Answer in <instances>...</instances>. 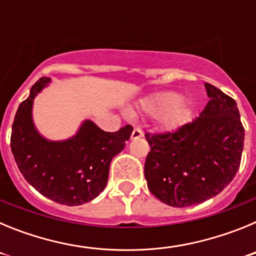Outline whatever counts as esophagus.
Segmentation results:
<instances>
[{
  "label": "esophagus",
  "mask_w": 256,
  "mask_h": 256,
  "mask_svg": "<svg viewBox=\"0 0 256 256\" xmlns=\"http://www.w3.org/2000/svg\"><path fill=\"white\" fill-rule=\"evenodd\" d=\"M141 137H144V132H142L140 128H134L132 132V136H130V138L137 140V138H141Z\"/></svg>",
  "instance_id": "esophagus-1"
}]
</instances>
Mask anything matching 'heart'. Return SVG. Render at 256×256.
Segmentation results:
<instances>
[{
  "label": "heart",
  "mask_w": 256,
  "mask_h": 256,
  "mask_svg": "<svg viewBox=\"0 0 256 256\" xmlns=\"http://www.w3.org/2000/svg\"><path fill=\"white\" fill-rule=\"evenodd\" d=\"M141 110L150 116L160 118L164 128L169 130H178L190 118L183 97L176 92H160L148 97L141 102Z\"/></svg>",
  "instance_id": "b5f03b06"
}]
</instances>
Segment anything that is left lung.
Masks as SVG:
<instances>
[{"instance_id": "left-lung-1", "label": "left lung", "mask_w": 256, "mask_h": 256, "mask_svg": "<svg viewBox=\"0 0 256 256\" xmlns=\"http://www.w3.org/2000/svg\"><path fill=\"white\" fill-rule=\"evenodd\" d=\"M209 102L176 132L146 133L144 178L156 198L174 208L200 204L230 183L240 168L245 130L236 101L205 83Z\"/></svg>"}]
</instances>
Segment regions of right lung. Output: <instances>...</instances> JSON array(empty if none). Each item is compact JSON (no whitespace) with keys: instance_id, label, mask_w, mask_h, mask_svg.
<instances>
[{"instance_id":"right-lung-1","label":"right lung","mask_w":256,"mask_h":256,"mask_svg":"<svg viewBox=\"0 0 256 256\" xmlns=\"http://www.w3.org/2000/svg\"><path fill=\"white\" fill-rule=\"evenodd\" d=\"M51 79L44 76L18 108L11 130V151L29 184L58 204L74 206L94 200L106 187L108 166L132 134V126L105 132L92 120H84L76 136L50 141L36 130L33 100Z\"/></svg>"}]
</instances>
